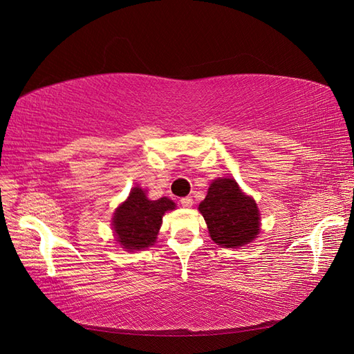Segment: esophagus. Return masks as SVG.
Returning <instances> with one entry per match:
<instances>
[{
  "instance_id": "1",
  "label": "esophagus",
  "mask_w": 354,
  "mask_h": 354,
  "mask_svg": "<svg viewBox=\"0 0 354 354\" xmlns=\"http://www.w3.org/2000/svg\"><path fill=\"white\" fill-rule=\"evenodd\" d=\"M180 203H181V205H183L185 208H190L192 205H194V199H192L190 196H185V198L180 199Z\"/></svg>"
}]
</instances>
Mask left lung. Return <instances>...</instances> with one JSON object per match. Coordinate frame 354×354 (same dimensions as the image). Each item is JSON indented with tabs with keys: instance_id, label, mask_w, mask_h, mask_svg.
Wrapping results in <instances>:
<instances>
[{
	"instance_id": "left-lung-1",
	"label": "left lung",
	"mask_w": 354,
	"mask_h": 354,
	"mask_svg": "<svg viewBox=\"0 0 354 354\" xmlns=\"http://www.w3.org/2000/svg\"><path fill=\"white\" fill-rule=\"evenodd\" d=\"M211 239L220 246L236 248L254 241L260 230V212L252 198L243 195L233 178L212 181L199 203Z\"/></svg>"
}]
</instances>
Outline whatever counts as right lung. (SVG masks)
I'll use <instances>...</instances> for the list:
<instances>
[{
  "mask_svg": "<svg viewBox=\"0 0 354 354\" xmlns=\"http://www.w3.org/2000/svg\"><path fill=\"white\" fill-rule=\"evenodd\" d=\"M174 208V202L168 198L151 201L142 189L134 187L113 216L118 242L127 250L147 248L156 239L165 211Z\"/></svg>",
  "mask_w": 354,
  "mask_h": 354,
  "instance_id": "obj_1",
  "label": "right lung"
}]
</instances>
